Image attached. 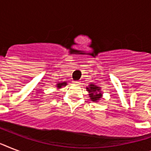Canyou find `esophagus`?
<instances>
[{
	"instance_id": "esophagus-1",
	"label": "esophagus",
	"mask_w": 151,
	"mask_h": 151,
	"mask_svg": "<svg viewBox=\"0 0 151 151\" xmlns=\"http://www.w3.org/2000/svg\"><path fill=\"white\" fill-rule=\"evenodd\" d=\"M73 83H74L75 85H78V84H79V81H73Z\"/></svg>"
}]
</instances>
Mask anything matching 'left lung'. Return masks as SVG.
<instances>
[{
    "instance_id": "left-lung-1",
    "label": "left lung",
    "mask_w": 151,
    "mask_h": 151,
    "mask_svg": "<svg viewBox=\"0 0 151 151\" xmlns=\"http://www.w3.org/2000/svg\"><path fill=\"white\" fill-rule=\"evenodd\" d=\"M86 90L88 92V96L90 97V99L92 102L98 103L103 97V91L102 88L99 85H97L95 83H91L90 85L86 87Z\"/></svg>"
}]
</instances>
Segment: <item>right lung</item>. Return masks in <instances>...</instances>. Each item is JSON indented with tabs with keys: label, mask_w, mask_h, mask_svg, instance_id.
Segmentation results:
<instances>
[{
	"label": "right lung",
	"mask_w": 151,
	"mask_h": 151,
	"mask_svg": "<svg viewBox=\"0 0 151 151\" xmlns=\"http://www.w3.org/2000/svg\"><path fill=\"white\" fill-rule=\"evenodd\" d=\"M66 85H67V83H66V81H64V82L58 83L55 86H56L57 89L59 90V88H62V87H64V86H66Z\"/></svg>",
	"instance_id": "right-lung-1"
}]
</instances>
